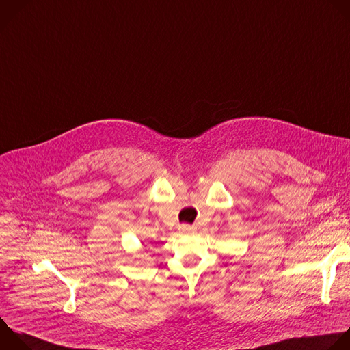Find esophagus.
Masks as SVG:
<instances>
[{"instance_id": "esophagus-1", "label": "esophagus", "mask_w": 350, "mask_h": 350, "mask_svg": "<svg viewBox=\"0 0 350 350\" xmlns=\"http://www.w3.org/2000/svg\"><path fill=\"white\" fill-rule=\"evenodd\" d=\"M196 228L193 225H188V224H183L180 225L178 230L181 232V234H188V232H193Z\"/></svg>"}]
</instances>
